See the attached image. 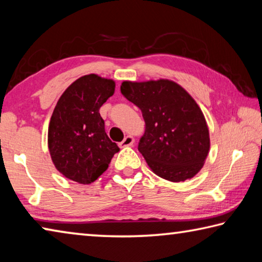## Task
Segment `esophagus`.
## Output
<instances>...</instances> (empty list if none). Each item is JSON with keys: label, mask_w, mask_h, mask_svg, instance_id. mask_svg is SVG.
Instances as JSON below:
<instances>
[{"label": "esophagus", "mask_w": 262, "mask_h": 262, "mask_svg": "<svg viewBox=\"0 0 262 262\" xmlns=\"http://www.w3.org/2000/svg\"><path fill=\"white\" fill-rule=\"evenodd\" d=\"M133 143H134V137L130 135H127L125 139L122 140V142L119 143V145H120L121 148H125V147H130V145H133Z\"/></svg>", "instance_id": "34e87169"}]
</instances>
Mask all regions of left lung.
I'll return each mask as SVG.
<instances>
[{"label":"left lung","mask_w":262,"mask_h":262,"mask_svg":"<svg viewBox=\"0 0 262 262\" xmlns=\"http://www.w3.org/2000/svg\"><path fill=\"white\" fill-rule=\"evenodd\" d=\"M120 90L143 115L139 151L154 173L173 183L193 178L205 164L210 139L205 115L192 96L168 79L125 81Z\"/></svg>","instance_id":"obj_1"}]
</instances>
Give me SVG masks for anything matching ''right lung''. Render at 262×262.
I'll use <instances>...</instances> for the list:
<instances>
[{"instance_id": "obj_1", "label": "right lung", "mask_w": 262, "mask_h": 262, "mask_svg": "<svg viewBox=\"0 0 262 262\" xmlns=\"http://www.w3.org/2000/svg\"><path fill=\"white\" fill-rule=\"evenodd\" d=\"M113 79L96 74L79 77L66 89L53 111L48 149L56 170L88 185L107 170L119 147L108 139L99 108L113 96Z\"/></svg>"}]
</instances>
